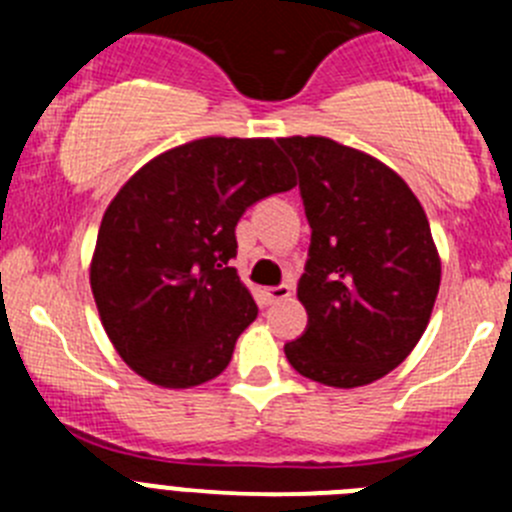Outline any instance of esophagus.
<instances>
[{"label":"esophagus","mask_w":512,"mask_h":512,"mask_svg":"<svg viewBox=\"0 0 512 512\" xmlns=\"http://www.w3.org/2000/svg\"><path fill=\"white\" fill-rule=\"evenodd\" d=\"M264 297L269 305H277V302H284L292 297V287L289 284H279V287H269L264 289Z\"/></svg>","instance_id":"obj_1"}]
</instances>
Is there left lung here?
<instances>
[{"label": "left lung", "mask_w": 512, "mask_h": 512, "mask_svg": "<svg viewBox=\"0 0 512 512\" xmlns=\"http://www.w3.org/2000/svg\"><path fill=\"white\" fill-rule=\"evenodd\" d=\"M300 174L310 251L307 328L284 346L302 377L361 387L408 359L431 320L441 259L418 197L369 153L320 135L279 138Z\"/></svg>", "instance_id": "1"}]
</instances>
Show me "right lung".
Segmentation results:
<instances>
[{"label":"right lung","mask_w":512,"mask_h":512,"mask_svg":"<svg viewBox=\"0 0 512 512\" xmlns=\"http://www.w3.org/2000/svg\"><path fill=\"white\" fill-rule=\"evenodd\" d=\"M271 138H200L151 158L104 210L92 295L122 361L166 390L210 382L259 307L230 259L253 202L295 187Z\"/></svg>","instance_id":"right-lung-1"}]
</instances>
